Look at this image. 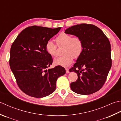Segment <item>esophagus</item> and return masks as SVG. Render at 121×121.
Listing matches in <instances>:
<instances>
[{
    "label": "esophagus",
    "instance_id": "esophagus-1",
    "mask_svg": "<svg viewBox=\"0 0 121 121\" xmlns=\"http://www.w3.org/2000/svg\"><path fill=\"white\" fill-rule=\"evenodd\" d=\"M66 69V73H69V69L68 68H65Z\"/></svg>",
    "mask_w": 121,
    "mask_h": 121
}]
</instances>
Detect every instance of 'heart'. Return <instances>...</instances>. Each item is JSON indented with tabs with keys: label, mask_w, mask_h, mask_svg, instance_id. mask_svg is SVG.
Instances as JSON below:
<instances>
[{
	"label": "heart",
	"mask_w": 121,
	"mask_h": 121,
	"mask_svg": "<svg viewBox=\"0 0 121 121\" xmlns=\"http://www.w3.org/2000/svg\"><path fill=\"white\" fill-rule=\"evenodd\" d=\"M58 46H64V55L54 59V64L56 65L68 67L73 62V57L78 58L83 50V43L79 37H73L65 33H61L55 39ZM45 50L50 55L55 56L56 46L53 42L48 40L45 44Z\"/></svg>",
	"instance_id": "obj_1"
}]
</instances>
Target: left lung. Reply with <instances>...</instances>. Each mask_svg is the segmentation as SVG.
<instances>
[{
  "label": "left lung",
  "mask_w": 121,
  "mask_h": 121,
  "mask_svg": "<svg viewBox=\"0 0 121 121\" xmlns=\"http://www.w3.org/2000/svg\"><path fill=\"white\" fill-rule=\"evenodd\" d=\"M65 33L79 37L83 43L82 53L69 69L78 76L76 81L70 83L71 89L83 95L98 91L105 83L112 66L109 39L101 30L90 24L72 26Z\"/></svg>",
  "instance_id": "obj_1"
}]
</instances>
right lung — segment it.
<instances>
[{"instance_id":"add662e5","label":"right lung","mask_w":121,"mask_h":121,"mask_svg":"<svg viewBox=\"0 0 121 121\" xmlns=\"http://www.w3.org/2000/svg\"><path fill=\"white\" fill-rule=\"evenodd\" d=\"M60 29L29 26L12 43L9 65L19 87L26 94L35 98L50 95L55 91L57 78L66 73L61 66L47 69L53 59L45 50L46 43Z\"/></svg>"}]
</instances>
